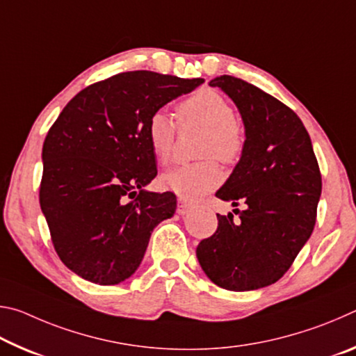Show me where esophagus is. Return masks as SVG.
<instances>
[{
    "mask_svg": "<svg viewBox=\"0 0 356 356\" xmlns=\"http://www.w3.org/2000/svg\"><path fill=\"white\" fill-rule=\"evenodd\" d=\"M177 202H179V206H177V213L179 215H185V213L190 212L191 206H190V202H186V200H184V197H179Z\"/></svg>",
    "mask_w": 356,
    "mask_h": 356,
    "instance_id": "34e87169",
    "label": "esophagus"
}]
</instances>
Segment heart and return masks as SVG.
Masks as SVG:
<instances>
[{"mask_svg": "<svg viewBox=\"0 0 356 356\" xmlns=\"http://www.w3.org/2000/svg\"><path fill=\"white\" fill-rule=\"evenodd\" d=\"M180 124H197L206 129L201 155L216 156L225 163H234L243 150V130L234 118L229 102L213 89H201L177 106ZM147 143L160 163H168L172 156L176 125L165 111L150 114L146 124ZM222 172L213 159L196 163L180 165L165 172L160 184L165 190L176 193L184 200H197L221 182Z\"/></svg>", "mask_w": 356, "mask_h": 356, "instance_id": "heart-1", "label": "heart"}]
</instances>
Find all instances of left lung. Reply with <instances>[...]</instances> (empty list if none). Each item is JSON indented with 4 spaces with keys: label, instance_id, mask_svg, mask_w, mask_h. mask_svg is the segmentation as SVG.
I'll return each mask as SVG.
<instances>
[{
    "label": "left lung",
    "instance_id": "obj_1",
    "mask_svg": "<svg viewBox=\"0 0 356 356\" xmlns=\"http://www.w3.org/2000/svg\"><path fill=\"white\" fill-rule=\"evenodd\" d=\"M231 97L242 116L245 143L238 163L216 197L245 204L234 220L220 215L196 256L207 278L227 291H256L278 281L311 237L322 177L311 138L291 108L231 75L209 83Z\"/></svg>",
    "mask_w": 356,
    "mask_h": 356
}]
</instances>
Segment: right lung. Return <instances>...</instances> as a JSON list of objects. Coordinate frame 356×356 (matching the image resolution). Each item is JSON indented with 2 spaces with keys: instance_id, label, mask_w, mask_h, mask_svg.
Here are the masks:
<instances>
[{
  "instance_id": "right-lung-1",
  "label": "right lung",
  "mask_w": 356,
  "mask_h": 356,
  "mask_svg": "<svg viewBox=\"0 0 356 356\" xmlns=\"http://www.w3.org/2000/svg\"><path fill=\"white\" fill-rule=\"evenodd\" d=\"M202 78L124 72L84 88L48 130L39 201L58 256L83 280L113 286L134 275L154 227L176 212L156 176L146 124Z\"/></svg>"
}]
</instances>
